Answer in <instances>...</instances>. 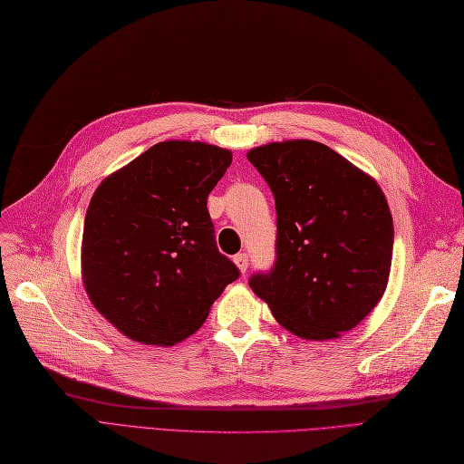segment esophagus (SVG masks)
<instances>
[{"label":"esophagus","instance_id":"34e87169","mask_svg":"<svg viewBox=\"0 0 464 464\" xmlns=\"http://www.w3.org/2000/svg\"><path fill=\"white\" fill-rule=\"evenodd\" d=\"M233 260H235L238 270H241V274H246V270H248V254H245V252L237 254V256H235Z\"/></svg>","mask_w":464,"mask_h":464}]
</instances>
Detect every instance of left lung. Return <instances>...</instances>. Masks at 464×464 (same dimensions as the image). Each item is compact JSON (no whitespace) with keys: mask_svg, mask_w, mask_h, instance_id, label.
<instances>
[{"mask_svg":"<svg viewBox=\"0 0 464 464\" xmlns=\"http://www.w3.org/2000/svg\"><path fill=\"white\" fill-rule=\"evenodd\" d=\"M246 158L277 212L274 270L252 276V291L296 337L353 330L380 303L392 270L393 219L380 185L316 140L270 142Z\"/></svg>","mask_w":464,"mask_h":464,"instance_id":"8db88e82","label":"left lung"}]
</instances>
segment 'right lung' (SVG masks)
Returning <instances> with one entry per match:
<instances>
[{
  "mask_svg": "<svg viewBox=\"0 0 464 464\" xmlns=\"http://www.w3.org/2000/svg\"><path fill=\"white\" fill-rule=\"evenodd\" d=\"M231 160L226 148L198 140L158 142L92 194L82 283L94 308L129 339L158 347L187 339L238 277L216 246L206 208Z\"/></svg>",
  "mask_w": 464,
  "mask_h": 464,
  "instance_id": "right-lung-1",
  "label": "right lung"
}]
</instances>
